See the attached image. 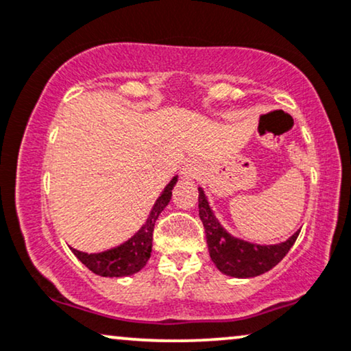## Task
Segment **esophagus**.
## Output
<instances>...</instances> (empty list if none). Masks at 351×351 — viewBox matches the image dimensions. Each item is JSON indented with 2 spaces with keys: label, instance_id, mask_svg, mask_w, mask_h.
Listing matches in <instances>:
<instances>
[{
  "label": "esophagus",
  "instance_id": "obj_1",
  "mask_svg": "<svg viewBox=\"0 0 351 351\" xmlns=\"http://www.w3.org/2000/svg\"><path fill=\"white\" fill-rule=\"evenodd\" d=\"M198 167H199V166H198L195 161H190L189 165H185V169H184L185 177H195V176H197Z\"/></svg>",
  "mask_w": 351,
  "mask_h": 351
}]
</instances>
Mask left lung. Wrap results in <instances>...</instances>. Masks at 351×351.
Listing matches in <instances>:
<instances>
[{
  "instance_id": "left-lung-1",
  "label": "left lung",
  "mask_w": 351,
  "mask_h": 351,
  "mask_svg": "<svg viewBox=\"0 0 351 351\" xmlns=\"http://www.w3.org/2000/svg\"><path fill=\"white\" fill-rule=\"evenodd\" d=\"M198 213L204 226L209 256L224 274L240 279L265 274L279 265L293 247L300 232H295L287 242L279 245H254L234 239L217 222L202 189H198Z\"/></svg>"
}]
</instances>
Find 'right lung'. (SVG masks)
<instances>
[{"instance_id":"right-lung-1","label":"right lung","mask_w":351,"mask_h":351,"mask_svg":"<svg viewBox=\"0 0 351 351\" xmlns=\"http://www.w3.org/2000/svg\"><path fill=\"white\" fill-rule=\"evenodd\" d=\"M176 182L177 177H174V179L167 184L165 192L161 193V197L156 199V203H154L152 215H149L147 222H145V226L136 232L130 240H127L125 243L103 253L86 254L79 252V250L71 248L72 253H74L90 271L98 276L124 277L138 272L145 265H147L149 254H152L154 222H156L158 216L161 215L162 209L167 206V203L171 202L172 189H174Z\"/></svg>"}]
</instances>
